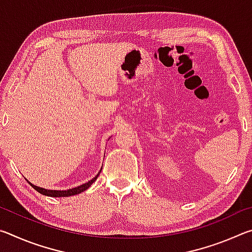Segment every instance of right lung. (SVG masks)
<instances>
[{"label":"right lung","mask_w":252,"mask_h":252,"mask_svg":"<svg viewBox=\"0 0 252 252\" xmlns=\"http://www.w3.org/2000/svg\"><path fill=\"white\" fill-rule=\"evenodd\" d=\"M101 170H102V168H101ZM101 170H100V172H101ZM100 172L97 173L96 176L92 179V180L85 182L84 185H81L79 187L73 188V189H69V190H48V189H44V188H40V187L34 186V185H32L31 182H29V183L34 188V189L37 191V192H40L41 194L48 195V197H55V198H58V197H70V195H75V194L83 192V191L89 189V188L91 187L92 183L96 180L97 177H99Z\"/></svg>","instance_id":"obj_1"}]
</instances>
